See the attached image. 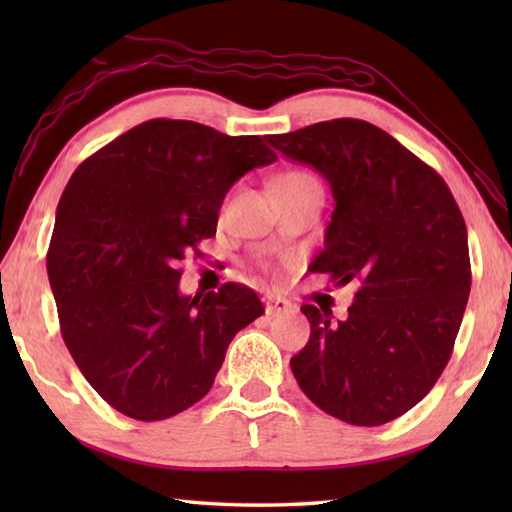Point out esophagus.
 <instances>
[{"mask_svg": "<svg viewBox=\"0 0 512 512\" xmlns=\"http://www.w3.org/2000/svg\"><path fill=\"white\" fill-rule=\"evenodd\" d=\"M292 310V303L288 299H281V297H270L266 301V314L270 317H279V314H286Z\"/></svg>", "mask_w": 512, "mask_h": 512, "instance_id": "obj_1", "label": "esophagus"}]
</instances>
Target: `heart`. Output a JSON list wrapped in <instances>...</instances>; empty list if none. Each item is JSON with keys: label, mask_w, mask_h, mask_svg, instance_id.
<instances>
[{"label": "heart", "mask_w": 512, "mask_h": 512, "mask_svg": "<svg viewBox=\"0 0 512 512\" xmlns=\"http://www.w3.org/2000/svg\"><path fill=\"white\" fill-rule=\"evenodd\" d=\"M288 176H303V173H288Z\"/></svg>", "instance_id": "1"}]
</instances>
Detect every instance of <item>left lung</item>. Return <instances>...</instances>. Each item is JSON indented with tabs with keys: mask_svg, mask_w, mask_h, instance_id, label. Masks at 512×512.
<instances>
[{
	"mask_svg": "<svg viewBox=\"0 0 512 512\" xmlns=\"http://www.w3.org/2000/svg\"><path fill=\"white\" fill-rule=\"evenodd\" d=\"M317 169L334 195L312 273L358 281L343 321L301 306L306 347L290 358L303 394L356 427L396 420L447 367L471 292L464 217L436 171L383 129L334 118L268 136Z\"/></svg>",
	"mask_w": 512,
	"mask_h": 512,
	"instance_id": "1",
	"label": "left lung"
}]
</instances>
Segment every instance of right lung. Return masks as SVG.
Here are the masks:
<instances>
[{"mask_svg": "<svg viewBox=\"0 0 512 512\" xmlns=\"http://www.w3.org/2000/svg\"><path fill=\"white\" fill-rule=\"evenodd\" d=\"M277 160L259 136L154 118L81 162L48 248L63 341L103 400L165 420L213 387L233 336L262 317L253 290L180 292L178 262L215 235L228 189Z\"/></svg>", "mask_w": 512, "mask_h": 512, "instance_id": "right-lung-1", "label": "right lung"}]
</instances>
